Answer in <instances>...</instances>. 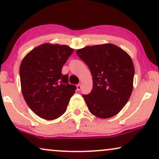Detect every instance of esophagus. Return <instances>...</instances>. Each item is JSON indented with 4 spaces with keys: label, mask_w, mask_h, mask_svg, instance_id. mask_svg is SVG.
Here are the masks:
<instances>
[{
    "label": "esophagus",
    "mask_w": 159,
    "mask_h": 159,
    "mask_svg": "<svg viewBox=\"0 0 159 159\" xmlns=\"http://www.w3.org/2000/svg\"><path fill=\"white\" fill-rule=\"evenodd\" d=\"M81 88H82V86H81V84H78L77 85V90L78 91H80V90H81Z\"/></svg>",
    "instance_id": "esophagus-1"
}]
</instances>
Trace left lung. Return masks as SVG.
Masks as SVG:
<instances>
[{"instance_id":"8db88e82","label":"left lung","mask_w":159,"mask_h":159,"mask_svg":"<svg viewBox=\"0 0 159 159\" xmlns=\"http://www.w3.org/2000/svg\"><path fill=\"white\" fill-rule=\"evenodd\" d=\"M77 54L88 65L93 90L82 95L91 114L107 119L118 114L132 92L134 68L130 56L113 44L87 46Z\"/></svg>"}]
</instances>
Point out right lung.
Masks as SVG:
<instances>
[{"instance_id": "1", "label": "right lung", "mask_w": 159, "mask_h": 159, "mask_svg": "<svg viewBox=\"0 0 159 159\" xmlns=\"http://www.w3.org/2000/svg\"><path fill=\"white\" fill-rule=\"evenodd\" d=\"M74 50L67 45L45 43L24 58L19 69L21 92L34 114L46 120L66 111L76 86L69 84L62 67Z\"/></svg>"}]
</instances>
